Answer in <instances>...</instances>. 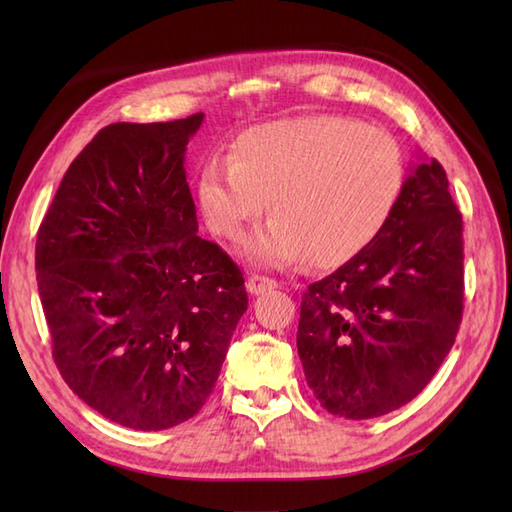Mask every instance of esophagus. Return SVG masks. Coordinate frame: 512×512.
I'll use <instances>...</instances> for the list:
<instances>
[{
  "label": "esophagus",
  "instance_id": "obj_1",
  "mask_svg": "<svg viewBox=\"0 0 512 512\" xmlns=\"http://www.w3.org/2000/svg\"><path fill=\"white\" fill-rule=\"evenodd\" d=\"M273 288H277V282L271 280V277H265V275H252L250 280H247V292L254 294V297H258V294H265Z\"/></svg>",
  "mask_w": 512,
  "mask_h": 512
}]
</instances>
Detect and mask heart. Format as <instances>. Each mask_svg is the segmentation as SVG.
<instances>
[{
  "label": "heart",
  "instance_id": "obj_1",
  "mask_svg": "<svg viewBox=\"0 0 512 512\" xmlns=\"http://www.w3.org/2000/svg\"><path fill=\"white\" fill-rule=\"evenodd\" d=\"M404 188L395 138L361 121L312 115L241 132L228 160L200 168L196 196L207 228L235 241L269 211L275 220L241 254L262 267L309 260L339 267L374 243Z\"/></svg>",
  "mask_w": 512,
  "mask_h": 512
}]
</instances>
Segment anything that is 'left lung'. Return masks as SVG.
Instances as JSON below:
<instances>
[{
	"instance_id": "8db88e82",
	"label": "left lung",
	"mask_w": 512,
	"mask_h": 512,
	"mask_svg": "<svg viewBox=\"0 0 512 512\" xmlns=\"http://www.w3.org/2000/svg\"><path fill=\"white\" fill-rule=\"evenodd\" d=\"M461 312V213L440 162L416 153L374 243L303 292L307 386L324 410L352 421L406 406L451 352Z\"/></svg>"
}]
</instances>
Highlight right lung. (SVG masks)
I'll list each match as a JSON object with an SVG mask.
<instances>
[{
	"instance_id": "add662e5",
	"label": "right lung",
	"mask_w": 512,
	"mask_h": 512,
	"mask_svg": "<svg viewBox=\"0 0 512 512\" xmlns=\"http://www.w3.org/2000/svg\"><path fill=\"white\" fill-rule=\"evenodd\" d=\"M203 119L102 128L38 230V290L61 376L89 408L138 431L198 414L247 309L239 267L198 237L185 181Z\"/></svg>"
}]
</instances>
